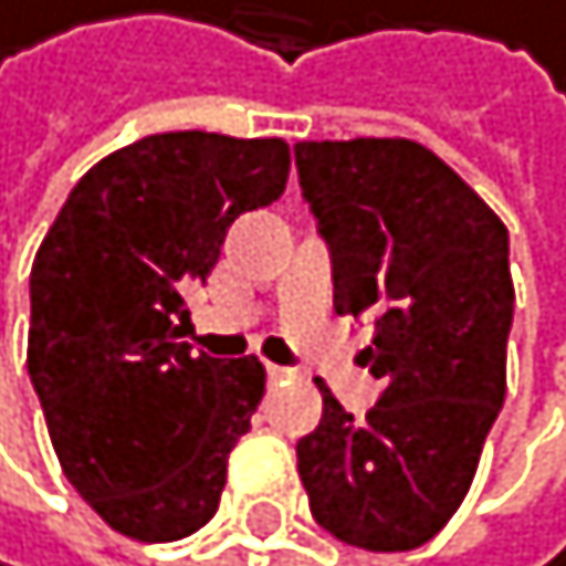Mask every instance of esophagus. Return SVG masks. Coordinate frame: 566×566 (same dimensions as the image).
<instances>
[{"label":"esophagus","mask_w":566,"mask_h":566,"mask_svg":"<svg viewBox=\"0 0 566 566\" xmlns=\"http://www.w3.org/2000/svg\"><path fill=\"white\" fill-rule=\"evenodd\" d=\"M266 374H271V381H289V378H295V370L277 367V364H266Z\"/></svg>","instance_id":"34e87169"}]
</instances>
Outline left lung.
I'll use <instances>...</instances> for the list:
<instances>
[{"mask_svg": "<svg viewBox=\"0 0 566 566\" xmlns=\"http://www.w3.org/2000/svg\"><path fill=\"white\" fill-rule=\"evenodd\" d=\"M303 196L332 245L335 310L370 313L381 399L342 410L295 446L310 514L374 553L439 535L468 495L506 396L514 321L506 224L460 174L410 138L295 145Z\"/></svg>", "mask_w": 566, "mask_h": 566, "instance_id": "obj_1", "label": "left lung"}]
</instances>
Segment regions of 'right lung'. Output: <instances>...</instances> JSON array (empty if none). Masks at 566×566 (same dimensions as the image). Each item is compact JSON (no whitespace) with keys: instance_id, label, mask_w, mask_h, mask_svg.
I'll use <instances>...</instances> for the list:
<instances>
[{"instance_id":"add662e5","label":"right lung","mask_w":566,"mask_h":566,"mask_svg":"<svg viewBox=\"0 0 566 566\" xmlns=\"http://www.w3.org/2000/svg\"><path fill=\"white\" fill-rule=\"evenodd\" d=\"M281 138L167 132L74 185L31 266L28 370L63 474L113 532L174 542L217 514L266 370L192 356L185 292L242 217L281 199Z\"/></svg>"}]
</instances>
